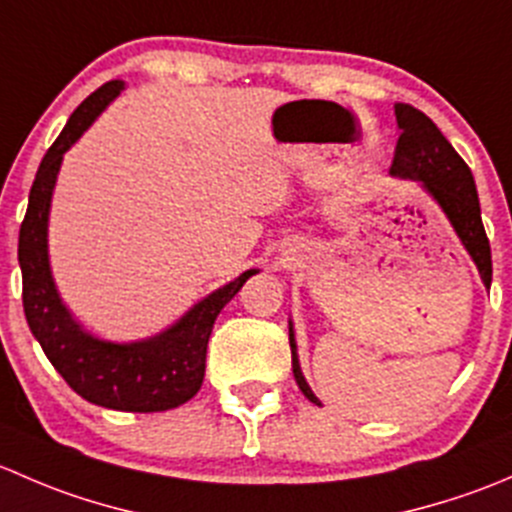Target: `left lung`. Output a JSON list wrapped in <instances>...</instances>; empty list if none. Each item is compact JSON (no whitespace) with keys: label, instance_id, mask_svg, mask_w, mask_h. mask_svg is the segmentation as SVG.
Masks as SVG:
<instances>
[{"label":"left lung","instance_id":"1","mask_svg":"<svg viewBox=\"0 0 512 512\" xmlns=\"http://www.w3.org/2000/svg\"><path fill=\"white\" fill-rule=\"evenodd\" d=\"M396 123H399V141H396L391 175L409 178L423 185L428 195L441 205L453 230L461 237L463 247L476 262L480 280L490 287L493 280V262H490V242L480 220V203L476 193V180L466 160L453 151L436 123L409 103H396ZM289 347H292V371L297 386L312 404H319L314 391L309 389L302 376L297 359V342H294L292 324H289Z\"/></svg>","mask_w":512,"mask_h":512}]
</instances>
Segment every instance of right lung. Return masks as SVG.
Listing matches in <instances>:
<instances>
[{
  "label": "right lung",
  "instance_id": "1",
  "mask_svg": "<svg viewBox=\"0 0 512 512\" xmlns=\"http://www.w3.org/2000/svg\"><path fill=\"white\" fill-rule=\"evenodd\" d=\"M121 91L123 81H108L86 98L71 113L69 123L36 170L27 215L19 227L22 299L29 329L44 349L46 359L81 399L106 409L153 414L175 409L198 394L203 386L205 354L215 319L257 270L242 272L230 285L215 289L173 327L143 342H103L71 317L56 292L49 267L46 230L51 193L64 153Z\"/></svg>",
  "mask_w": 512,
  "mask_h": 512
}]
</instances>
